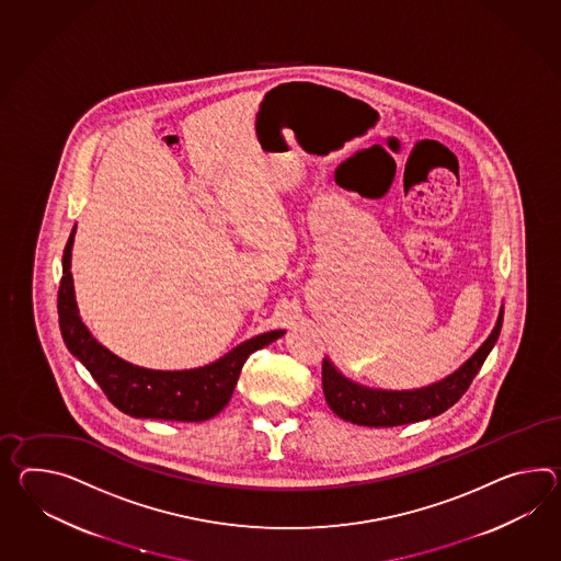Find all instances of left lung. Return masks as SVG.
I'll use <instances>...</instances> for the list:
<instances>
[{
	"mask_svg": "<svg viewBox=\"0 0 561 561\" xmlns=\"http://www.w3.org/2000/svg\"><path fill=\"white\" fill-rule=\"evenodd\" d=\"M503 312L505 308L501 306L496 324L489 334V339L480 344L479 351L470 356L460 369L454 370L442 381L432 382L420 389L391 391V389L367 387L344 377L330 358H324L322 387H324V397L330 410L344 422L367 425V427L415 424L450 410L451 405L465 396L466 389L470 387L482 363L491 353L494 342L499 341L501 327H503Z\"/></svg>",
	"mask_w": 561,
	"mask_h": 561,
	"instance_id": "8db88e82",
	"label": "left lung"
}]
</instances>
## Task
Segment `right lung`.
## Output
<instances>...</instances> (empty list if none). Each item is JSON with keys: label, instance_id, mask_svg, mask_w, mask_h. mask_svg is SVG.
Here are the masks:
<instances>
[{"label": "right lung", "instance_id": "right-lung-1", "mask_svg": "<svg viewBox=\"0 0 561 561\" xmlns=\"http://www.w3.org/2000/svg\"><path fill=\"white\" fill-rule=\"evenodd\" d=\"M75 232L77 225L62 255L58 289L60 332L67 348L93 375L111 403L131 417L172 422H205L215 417L229 403L249 355L286 334V330L263 332L198 369L156 370L131 365L96 341L81 320L70 274Z\"/></svg>", "mask_w": 561, "mask_h": 561}]
</instances>
